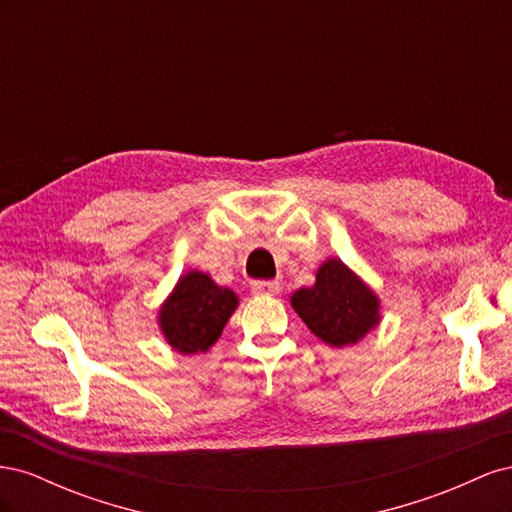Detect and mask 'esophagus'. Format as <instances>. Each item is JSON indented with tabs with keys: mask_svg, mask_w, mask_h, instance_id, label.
Masks as SVG:
<instances>
[{
	"mask_svg": "<svg viewBox=\"0 0 512 512\" xmlns=\"http://www.w3.org/2000/svg\"><path fill=\"white\" fill-rule=\"evenodd\" d=\"M282 290V284L280 282H265V280H258V282H252V292L254 294H277Z\"/></svg>",
	"mask_w": 512,
	"mask_h": 512,
	"instance_id": "esophagus-1",
	"label": "esophagus"
}]
</instances>
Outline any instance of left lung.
Listing matches in <instances>:
<instances>
[{
	"label": "left lung",
	"instance_id": "8db88e82",
	"mask_svg": "<svg viewBox=\"0 0 512 512\" xmlns=\"http://www.w3.org/2000/svg\"><path fill=\"white\" fill-rule=\"evenodd\" d=\"M290 303L309 331L335 348L356 344L380 320L376 294L337 258L324 262L316 284L294 292Z\"/></svg>",
	"mask_w": 512,
	"mask_h": 512
}]
</instances>
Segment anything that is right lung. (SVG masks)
Here are the masks:
<instances>
[{"mask_svg": "<svg viewBox=\"0 0 512 512\" xmlns=\"http://www.w3.org/2000/svg\"><path fill=\"white\" fill-rule=\"evenodd\" d=\"M239 305L237 294L218 286L207 273H185L160 309V327L177 352H205L218 342L224 324Z\"/></svg>", "mask_w": 512, "mask_h": 512, "instance_id": "1", "label": "right lung"}]
</instances>
